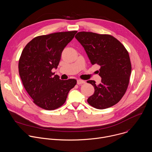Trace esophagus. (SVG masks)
Masks as SVG:
<instances>
[{
  "label": "esophagus",
  "mask_w": 152,
  "mask_h": 152,
  "mask_svg": "<svg viewBox=\"0 0 152 152\" xmlns=\"http://www.w3.org/2000/svg\"><path fill=\"white\" fill-rule=\"evenodd\" d=\"M85 82L83 80H80V79H78L77 80V85H80V84H82V83H85Z\"/></svg>",
  "instance_id": "esophagus-1"
}]
</instances>
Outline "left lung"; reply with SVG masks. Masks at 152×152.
Returning <instances> with one entry per match:
<instances>
[{"label":"left lung","instance_id":"1","mask_svg":"<svg viewBox=\"0 0 152 152\" xmlns=\"http://www.w3.org/2000/svg\"><path fill=\"white\" fill-rule=\"evenodd\" d=\"M75 38L83 47L91 64L100 66L101 83L96 85L94 80L87 81L94 88L88 103L99 110L114 106L121 99L129 85L132 67L128 52L110 35L79 32Z\"/></svg>","mask_w":152,"mask_h":152}]
</instances>
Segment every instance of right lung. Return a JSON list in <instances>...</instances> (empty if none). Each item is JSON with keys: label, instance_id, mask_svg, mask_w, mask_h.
I'll return each instance as SVG.
<instances>
[{"label": "right lung", "instance_id": "right-lung-1", "mask_svg": "<svg viewBox=\"0 0 152 152\" xmlns=\"http://www.w3.org/2000/svg\"><path fill=\"white\" fill-rule=\"evenodd\" d=\"M76 31L37 37L29 42L18 62L20 78L33 102L46 110H54L66 102L76 85L74 79L61 80L52 72L57 69L61 53Z\"/></svg>", "mask_w": 152, "mask_h": 152}]
</instances>
